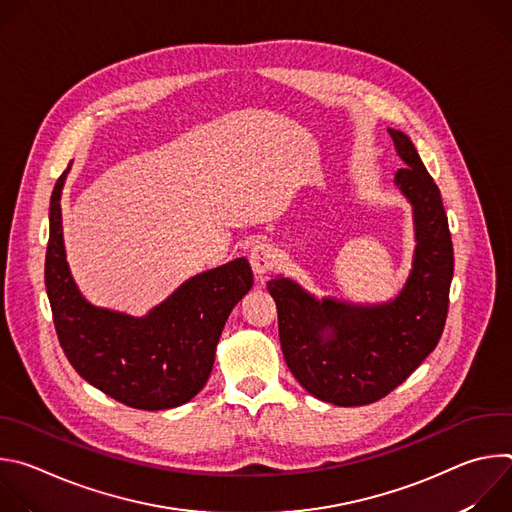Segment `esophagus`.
<instances>
[{"label":"esophagus","mask_w":512,"mask_h":512,"mask_svg":"<svg viewBox=\"0 0 512 512\" xmlns=\"http://www.w3.org/2000/svg\"><path fill=\"white\" fill-rule=\"evenodd\" d=\"M249 261H251V267L257 275H263L267 271H271L275 265H277V251L273 249V245L265 243V241H257L253 247H251V253H249Z\"/></svg>","instance_id":"obj_1"}]
</instances>
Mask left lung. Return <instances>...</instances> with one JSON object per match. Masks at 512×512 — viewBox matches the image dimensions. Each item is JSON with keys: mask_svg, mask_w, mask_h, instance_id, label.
Here are the masks:
<instances>
[{"mask_svg": "<svg viewBox=\"0 0 512 512\" xmlns=\"http://www.w3.org/2000/svg\"><path fill=\"white\" fill-rule=\"evenodd\" d=\"M389 133L405 162L393 182L413 206L417 243L399 296L358 306L316 300L287 277L267 281L289 371L308 393L340 407L369 405L397 389L440 342L448 318L454 247L442 194L411 139Z\"/></svg>", "mask_w": 512, "mask_h": 512, "instance_id": "8db88e82", "label": "left lung"}]
</instances>
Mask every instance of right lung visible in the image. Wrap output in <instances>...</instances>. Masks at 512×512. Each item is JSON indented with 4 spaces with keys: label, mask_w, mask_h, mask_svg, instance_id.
Masks as SVG:
<instances>
[{
    "label": "right lung",
    "mask_w": 512,
    "mask_h": 512,
    "mask_svg": "<svg viewBox=\"0 0 512 512\" xmlns=\"http://www.w3.org/2000/svg\"><path fill=\"white\" fill-rule=\"evenodd\" d=\"M68 170L50 196L44 263L54 328L68 362L123 405L160 411L188 403L210 377L229 314L253 287L249 261L239 257L190 277L143 318L89 304L70 275L62 241L60 194Z\"/></svg>",
    "instance_id": "1"
}]
</instances>
